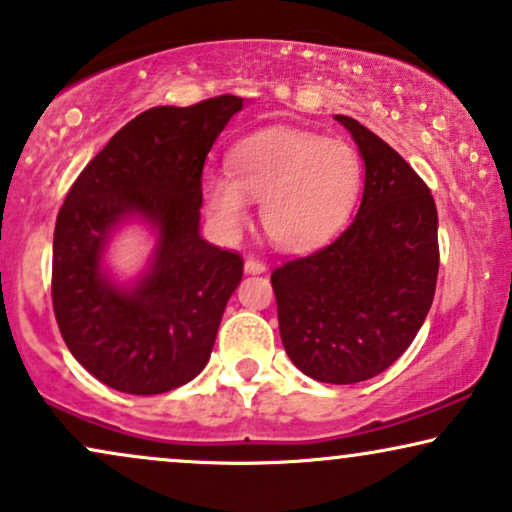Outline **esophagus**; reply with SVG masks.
I'll return each instance as SVG.
<instances>
[{"mask_svg": "<svg viewBox=\"0 0 512 512\" xmlns=\"http://www.w3.org/2000/svg\"><path fill=\"white\" fill-rule=\"evenodd\" d=\"M245 272L248 274H264L267 272V264L262 260H255V257H250V260H245Z\"/></svg>", "mask_w": 512, "mask_h": 512, "instance_id": "esophagus-1", "label": "esophagus"}]
</instances>
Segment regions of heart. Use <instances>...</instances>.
Listing matches in <instances>:
<instances>
[{
    "label": "heart",
    "mask_w": 512,
    "mask_h": 512,
    "mask_svg": "<svg viewBox=\"0 0 512 512\" xmlns=\"http://www.w3.org/2000/svg\"><path fill=\"white\" fill-rule=\"evenodd\" d=\"M362 186L360 155L341 140L272 128L231 152V176L209 171L202 181L207 217L233 236L262 202V229L276 248L312 250L343 229Z\"/></svg>",
    "instance_id": "1"
}]
</instances>
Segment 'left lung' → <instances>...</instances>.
Wrapping results in <instances>:
<instances>
[{"instance_id":"1","label":"left lung","mask_w":512,"mask_h":512,"mask_svg":"<svg viewBox=\"0 0 512 512\" xmlns=\"http://www.w3.org/2000/svg\"><path fill=\"white\" fill-rule=\"evenodd\" d=\"M365 162L357 217L334 243L274 269L283 348L322 384L377 377L405 350L432 307L439 274L434 197L412 166L350 116Z\"/></svg>"}]
</instances>
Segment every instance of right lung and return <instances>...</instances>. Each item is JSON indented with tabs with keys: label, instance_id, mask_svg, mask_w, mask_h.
Instances as JSON below:
<instances>
[{
	"label": "right lung",
	"instance_id": "right-lung-1",
	"mask_svg": "<svg viewBox=\"0 0 512 512\" xmlns=\"http://www.w3.org/2000/svg\"><path fill=\"white\" fill-rule=\"evenodd\" d=\"M243 97L152 107L128 121L76 178L54 226L52 303L71 355L133 396L188 384L207 365L243 260L200 236L202 166ZM156 238L143 273L106 264L123 225Z\"/></svg>",
	"mask_w": 512,
	"mask_h": 512
}]
</instances>
